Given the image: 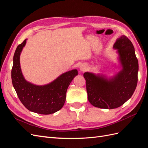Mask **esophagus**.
<instances>
[{
	"label": "esophagus",
	"mask_w": 148,
	"mask_h": 148,
	"mask_svg": "<svg viewBox=\"0 0 148 148\" xmlns=\"http://www.w3.org/2000/svg\"><path fill=\"white\" fill-rule=\"evenodd\" d=\"M87 69H88V66L86 65H82L79 66V70L82 71H86L87 70Z\"/></svg>",
	"instance_id": "1"
}]
</instances>
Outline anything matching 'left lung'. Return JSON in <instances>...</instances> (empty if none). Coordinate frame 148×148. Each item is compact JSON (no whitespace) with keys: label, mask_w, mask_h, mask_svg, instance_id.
Listing matches in <instances>:
<instances>
[{"label":"left lung","mask_w":148,"mask_h":148,"mask_svg":"<svg viewBox=\"0 0 148 148\" xmlns=\"http://www.w3.org/2000/svg\"><path fill=\"white\" fill-rule=\"evenodd\" d=\"M117 49L120 70L112 78L100 74L85 72L89 102L101 109H115L132 97L138 82V62L135 48L127 37L123 35L113 46Z\"/></svg>","instance_id":"left-lung-1"}]
</instances>
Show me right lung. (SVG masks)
I'll return each mask as SVG.
<instances>
[{
    "label": "right lung",
    "mask_w": 148,
    "mask_h": 148,
    "mask_svg": "<svg viewBox=\"0 0 148 148\" xmlns=\"http://www.w3.org/2000/svg\"><path fill=\"white\" fill-rule=\"evenodd\" d=\"M26 39L17 46L12 69V82L18 97L29 110L40 114L55 113L64 106L67 89L78 71L74 69L62 74L51 83L36 85L26 81L21 72L20 56Z\"/></svg>",
    "instance_id": "add662e5"
}]
</instances>
